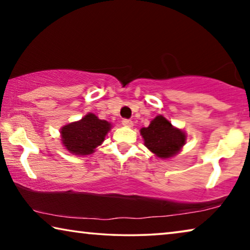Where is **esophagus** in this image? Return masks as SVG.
Here are the masks:
<instances>
[{
    "label": "esophagus",
    "instance_id": "obj_1",
    "mask_svg": "<svg viewBox=\"0 0 250 250\" xmlns=\"http://www.w3.org/2000/svg\"><path fill=\"white\" fill-rule=\"evenodd\" d=\"M122 125H124L125 126H129V128H131V126L133 125V122L130 119H124L122 120Z\"/></svg>",
    "mask_w": 250,
    "mask_h": 250
}]
</instances>
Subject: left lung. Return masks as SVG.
I'll list each match as a JSON object with an SVG mask.
<instances>
[{"label":"left lung","instance_id":"1","mask_svg":"<svg viewBox=\"0 0 250 250\" xmlns=\"http://www.w3.org/2000/svg\"><path fill=\"white\" fill-rule=\"evenodd\" d=\"M145 146L161 159H170L179 153L186 142V134L174 128L167 118L156 116L147 128L140 130Z\"/></svg>","mask_w":250,"mask_h":250}]
</instances>
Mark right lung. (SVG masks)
<instances>
[{"label":"right lung","instance_id":"add662e5","mask_svg":"<svg viewBox=\"0 0 250 250\" xmlns=\"http://www.w3.org/2000/svg\"><path fill=\"white\" fill-rule=\"evenodd\" d=\"M111 124L100 120L94 113H88L82 120L71 122L61 130L62 142L70 153L89 155L104 141Z\"/></svg>","mask_w":250,"mask_h":250}]
</instances>
